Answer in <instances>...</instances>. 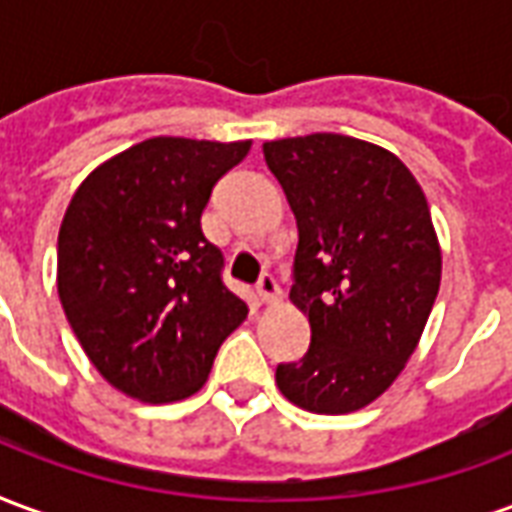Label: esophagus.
Masks as SVG:
<instances>
[{
  "label": "esophagus",
  "mask_w": 512,
  "mask_h": 512,
  "mask_svg": "<svg viewBox=\"0 0 512 512\" xmlns=\"http://www.w3.org/2000/svg\"><path fill=\"white\" fill-rule=\"evenodd\" d=\"M257 296H260V301H266V304H274V301L282 296L277 279L271 277V274H263V277H260V282H257Z\"/></svg>",
  "instance_id": "obj_1"
}]
</instances>
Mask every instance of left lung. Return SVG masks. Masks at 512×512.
I'll list each match as a JSON object with an SVG mask.
<instances>
[{
	"label": "left lung",
	"instance_id": "left-lung-1",
	"mask_svg": "<svg viewBox=\"0 0 512 512\" xmlns=\"http://www.w3.org/2000/svg\"><path fill=\"white\" fill-rule=\"evenodd\" d=\"M299 227L290 301L310 318V348L277 365L290 403L348 414L373 403L414 354L441 282L430 208L389 150L310 134L263 145Z\"/></svg>",
	"mask_w": 512,
	"mask_h": 512
}]
</instances>
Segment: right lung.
I'll use <instances>...</instances> for the list:
<instances>
[{"instance_id": "obj_1", "label": "right lung", "mask_w": 512, "mask_h": 512, "mask_svg": "<svg viewBox=\"0 0 512 512\" xmlns=\"http://www.w3.org/2000/svg\"><path fill=\"white\" fill-rule=\"evenodd\" d=\"M249 145L153 136L73 194L57 238V290L84 354L120 392L145 403L194 395L246 318L200 216Z\"/></svg>"}]
</instances>
